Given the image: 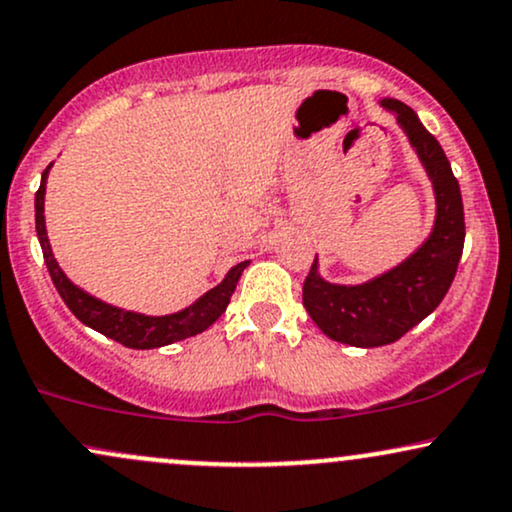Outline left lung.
Returning <instances> with one entry per match:
<instances>
[{"label": "left lung", "mask_w": 512, "mask_h": 512, "mask_svg": "<svg viewBox=\"0 0 512 512\" xmlns=\"http://www.w3.org/2000/svg\"><path fill=\"white\" fill-rule=\"evenodd\" d=\"M380 105L397 115L399 127L424 163L436 192V221L421 248L366 284L325 281L317 272L315 257L303 284L305 310L334 342L361 349L397 342L431 315L455 279L464 248L462 195L448 156L409 105L395 98H383Z\"/></svg>", "instance_id": "1"}]
</instances>
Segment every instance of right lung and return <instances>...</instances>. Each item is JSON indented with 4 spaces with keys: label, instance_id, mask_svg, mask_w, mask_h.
<instances>
[{
    "label": "right lung",
    "instance_id": "1",
    "mask_svg": "<svg viewBox=\"0 0 512 512\" xmlns=\"http://www.w3.org/2000/svg\"><path fill=\"white\" fill-rule=\"evenodd\" d=\"M52 163L45 168L43 180H40L38 192H35V231H38L40 248H43L45 264H48V272L52 276V284L60 291L62 301L67 303V308L84 322L91 330L105 334L108 339H115L127 349H158V346H166L180 339L195 337V334L204 332L207 327L214 325L216 320L223 315L226 305L231 303L233 291L243 274V269L248 267V262H240L236 267H231V272L226 274V279L219 286L204 293L202 298H197L195 303L187 305L185 310L173 315H142L134 313V310H122L115 305L103 303L101 298L91 296L84 289L72 284L67 279V274L62 272L60 264H57L55 255H52L48 231H45V180H48V170Z\"/></svg>",
    "mask_w": 512,
    "mask_h": 512
}]
</instances>
